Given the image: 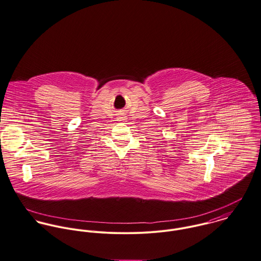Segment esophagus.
Here are the masks:
<instances>
[{"instance_id": "1", "label": "esophagus", "mask_w": 261, "mask_h": 261, "mask_svg": "<svg viewBox=\"0 0 261 261\" xmlns=\"http://www.w3.org/2000/svg\"><path fill=\"white\" fill-rule=\"evenodd\" d=\"M117 120H118V121H125V120H126V117H124V116H119V117L117 118Z\"/></svg>"}]
</instances>
